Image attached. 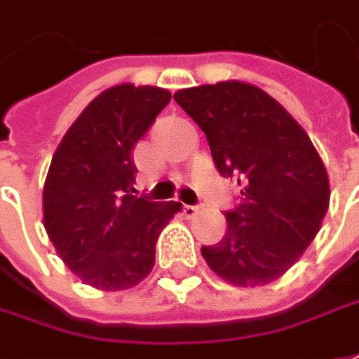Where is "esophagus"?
Instances as JSON below:
<instances>
[{
    "label": "esophagus",
    "mask_w": 359,
    "mask_h": 359,
    "mask_svg": "<svg viewBox=\"0 0 359 359\" xmlns=\"http://www.w3.org/2000/svg\"><path fill=\"white\" fill-rule=\"evenodd\" d=\"M201 210V206H191V204H187V206H182V212H184V217L192 218L196 212Z\"/></svg>",
    "instance_id": "34e87169"
}]
</instances>
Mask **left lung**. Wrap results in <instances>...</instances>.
<instances>
[{
    "instance_id": "1",
    "label": "left lung",
    "mask_w": 359,
    "mask_h": 359,
    "mask_svg": "<svg viewBox=\"0 0 359 359\" xmlns=\"http://www.w3.org/2000/svg\"><path fill=\"white\" fill-rule=\"evenodd\" d=\"M175 101L206 135L218 172L238 175L242 187L222 241L201 248L206 264L236 286L278 280L314 241L330 204L310 137L276 99L241 81L182 89Z\"/></svg>"
}]
</instances>
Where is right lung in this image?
<instances>
[{
    "label": "right lung",
    "instance_id": "1",
    "mask_svg": "<svg viewBox=\"0 0 359 359\" xmlns=\"http://www.w3.org/2000/svg\"><path fill=\"white\" fill-rule=\"evenodd\" d=\"M158 87L117 85L95 97L59 142L43 187V224L85 284L117 292L155 266L161 230L180 203L135 196L133 147L168 105Z\"/></svg>",
    "mask_w": 359,
    "mask_h": 359
}]
</instances>
